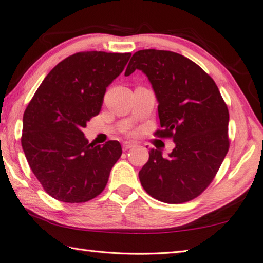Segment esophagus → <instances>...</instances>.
<instances>
[{"label": "esophagus", "instance_id": "esophagus-1", "mask_svg": "<svg viewBox=\"0 0 263 263\" xmlns=\"http://www.w3.org/2000/svg\"><path fill=\"white\" fill-rule=\"evenodd\" d=\"M132 147H135V144H133V142H130V141H124L123 142V149L124 151H127V149H130Z\"/></svg>", "mask_w": 263, "mask_h": 263}]
</instances>
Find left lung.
I'll use <instances>...</instances> for the list:
<instances>
[{
	"instance_id": "1",
	"label": "left lung",
	"mask_w": 263,
	"mask_h": 263,
	"mask_svg": "<svg viewBox=\"0 0 263 263\" xmlns=\"http://www.w3.org/2000/svg\"><path fill=\"white\" fill-rule=\"evenodd\" d=\"M136 69L146 74L159 102L161 128L155 136L175 142L167 158L149 151L139 172L142 188L163 203L191 201L208 188L228 154V105L210 75L179 53L138 51L125 75Z\"/></svg>"
}]
</instances>
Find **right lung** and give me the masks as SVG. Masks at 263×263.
<instances>
[{
	"label": "right lung",
	"mask_w": 263,
	"mask_h": 263,
	"mask_svg": "<svg viewBox=\"0 0 263 263\" xmlns=\"http://www.w3.org/2000/svg\"><path fill=\"white\" fill-rule=\"evenodd\" d=\"M131 53L79 52L46 75L23 115L22 147L44 190L65 203L99 196L122 155L117 140L89 144L82 128L99 115L106 87Z\"/></svg>",
	"instance_id": "add662e5"
}]
</instances>
